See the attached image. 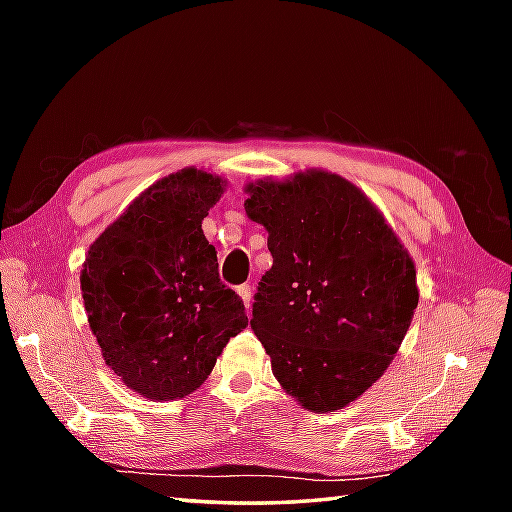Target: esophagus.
<instances>
[{"label":"esophagus","mask_w":512,"mask_h":512,"mask_svg":"<svg viewBox=\"0 0 512 512\" xmlns=\"http://www.w3.org/2000/svg\"><path fill=\"white\" fill-rule=\"evenodd\" d=\"M237 295L242 297V301H244L246 310H250V303H253V290H250V286H248V284L239 286V288H237Z\"/></svg>","instance_id":"34e87169"}]
</instances>
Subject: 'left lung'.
<instances>
[{
    "label": "left lung",
    "mask_w": 512,
    "mask_h": 512,
    "mask_svg": "<svg viewBox=\"0 0 512 512\" xmlns=\"http://www.w3.org/2000/svg\"><path fill=\"white\" fill-rule=\"evenodd\" d=\"M250 220L273 266L250 328L286 394L334 411L385 374L418 306L416 266L394 228L352 182L323 169L246 184Z\"/></svg>",
    "instance_id": "obj_1"
}]
</instances>
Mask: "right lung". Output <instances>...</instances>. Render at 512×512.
<instances>
[{"label":"right lung","instance_id":"add662e5","mask_svg":"<svg viewBox=\"0 0 512 512\" xmlns=\"http://www.w3.org/2000/svg\"><path fill=\"white\" fill-rule=\"evenodd\" d=\"M222 193L213 173H171L140 193L85 257L81 295L103 361L149 400L189 396L248 325L202 233Z\"/></svg>","mask_w":512,"mask_h":512}]
</instances>
